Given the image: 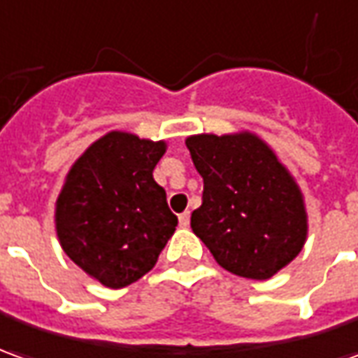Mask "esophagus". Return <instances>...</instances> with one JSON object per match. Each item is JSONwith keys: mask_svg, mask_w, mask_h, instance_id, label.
Here are the masks:
<instances>
[{"mask_svg": "<svg viewBox=\"0 0 358 358\" xmlns=\"http://www.w3.org/2000/svg\"><path fill=\"white\" fill-rule=\"evenodd\" d=\"M178 221H180V227H188V223H189V211H184V213H180V215H178Z\"/></svg>", "mask_w": 358, "mask_h": 358, "instance_id": "1", "label": "esophagus"}]
</instances>
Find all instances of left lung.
I'll return each instance as SVG.
<instances>
[{
  "label": "left lung",
  "instance_id": "obj_1",
  "mask_svg": "<svg viewBox=\"0 0 358 358\" xmlns=\"http://www.w3.org/2000/svg\"><path fill=\"white\" fill-rule=\"evenodd\" d=\"M203 178L192 231L225 271L266 280L298 257L308 233L300 188L250 133L186 138Z\"/></svg>",
  "mask_w": 358,
  "mask_h": 358
}]
</instances>
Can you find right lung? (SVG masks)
<instances>
[{"instance_id":"1","label":"right lung","mask_w":358,"mask_h":358,"mask_svg":"<svg viewBox=\"0 0 358 358\" xmlns=\"http://www.w3.org/2000/svg\"><path fill=\"white\" fill-rule=\"evenodd\" d=\"M166 145L111 131L74 162L57 201L60 245L108 288L145 276L174 235L178 217L152 178Z\"/></svg>"}]
</instances>
